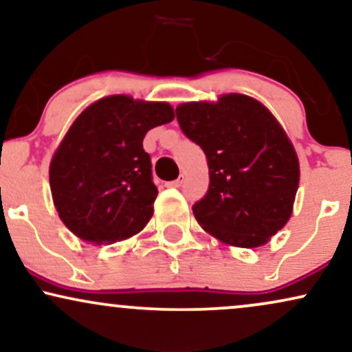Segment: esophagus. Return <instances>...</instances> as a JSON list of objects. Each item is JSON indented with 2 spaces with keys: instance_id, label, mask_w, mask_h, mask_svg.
<instances>
[{
  "instance_id": "obj_1",
  "label": "esophagus",
  "mask_w": 352,
  "mask_h": 352,
  "mask_svg": "<svg viewBox=\"0 0 352 352\" xmlns=\"http://www.w3.org/2000/svg\"><path fill=\"white\" fill-rule=\"evenodd\" d=\"M184 182H185V177L184 175H180L179 179H175V180H172V182H168V187H173V188H180L182 185H184Z\"/></svg>"
}]
</instances>
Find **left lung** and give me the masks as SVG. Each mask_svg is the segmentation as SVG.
Instances as JSON below:
<instances>
[{
	"mask_svg": "<svg viewBox=\"0 0 352 352\" xmlns=\"http://www.w3.org/2000/svg\"><path fill=\"white\" fill-rule=\"evenodd\" d=\"M175 114L210 168L208 192L192 208L200 226L239 248L267 243L289 221L300 180L282 126L264 104L238 93L180 104Z\"/></svg>",
	"mask_w": 352,
	"mask_h": 352,
	"instance_id": "obj_1",
	"label": "left lung"
}]
</instances>
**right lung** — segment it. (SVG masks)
Segmentation results:
<instances>
[{"instance_id":"right-lung-1","label":"right lung","mask_w":352,"mask_h":352,"mask_svg":"<svg viewBox=\"0 0 352 352\" xmlns=\"http://www.w3.org/2000/svg\"><path fill=\"white\" fill-rule=\"evenodd\" d=\"M172 120L170 104L124 95L98 100L75 120L49 170L54 205L75 236L111 244L149 223L157 187L142 141Z\"/></svg>"}]
</instances>
